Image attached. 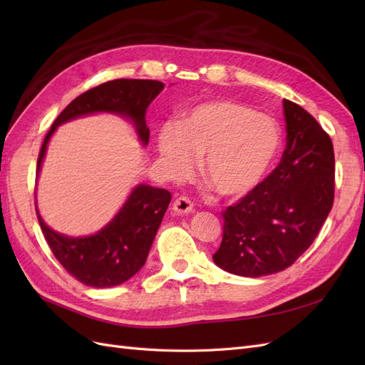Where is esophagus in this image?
<instances>
[{
	"mask_svg": "<svg viewBox=\"0 0 365 365\" xmlns=\"http://www.w3.org/2000/svg\"><path fill=\"white\" fill-rule=\"evenodd\" d=\"M173 212L178 215H189L193 212V202L185 196L176 197L173 202Z\"/></svg>",
	"mask_w": 365,
	"mask_h": 365,
	"instance_id": "esophagus-1",
	"label": "esophagus"
}]
</instances>
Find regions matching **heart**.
<instances>
[{"label": "heart", "mask_w": 365, "mask_h": 365, "mask_svg": "<svg viewBox=\"0 0 365 365\" xmlns=\"http://www.w3.org/2000/svg\"><path fill=\"white\" fill-rule=\"evenodd\" d=\"M275 121L227 98L195 106L181 125H164L158 152L173 176L190 173L204 155L202 172L213 189L225 197H240L260 184L280 149Z\"/></svg>", "instance_id": "b5f03b06"}]
</instances>
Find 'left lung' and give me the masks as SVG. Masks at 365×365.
<instances>
[{
	"label": "left lung",
	"mask_w": 365,
	"mask_h": 365,
	"mask_svg": "<svg viewBox=\"0 0 365 365\" xmlns=\"http://www.w3.org/2000/svg\"><path fill=\"white\" fill-rule=\"evenodd\" d=\"M286 149L267 180L230 205L213 260L242 277L283 271L312 245L334 205L332 140L306 109L283 101Z\"/></svg>",
	"instance_id": "8db88e82"
}]
</instances>
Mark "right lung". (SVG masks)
Returning a JSON list of instances; mask_svg holds the SVG:
<instances>
[{
  "instance_id": "right-lung-1",
  "label": "right lung",
  "mask_w": 365,
  "mask_h": 365,
  "mask_svg": "<svg viewBox=\"0 0 365 365\" xmlns=\"http://www.w3.org/2000/svg\"><path fill=\"white\" fill-rule=\"evenodd\" d=\"M164 88L158 81L117 79L98 85L76 97L54 120L43 138L38 157L39 175L48 141L58 126L96 113H109L132 121L143 146L149 143L146 109ZM172 200L170 192L138 184L118 213L91 236L71 237L50 228L36 215L41 230L54 257L81 283L93 288H111L128 282L143 268L161 220Z\"/></svg>"
}]
</instances>
